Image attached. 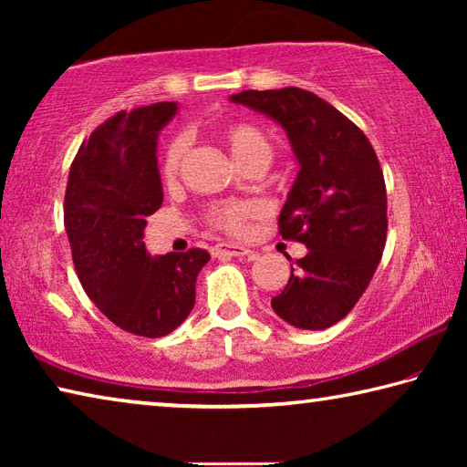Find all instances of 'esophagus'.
<instances>
[{
	"label": "esophagus",
	"instance_id": "esophagus-1",
	"mask_svg": "<svg viewBox=\"0 0 467 467\" xmlns=\"http://www.w3.org/2000/svg\"><path fill=\"white\" fill-rule=\"evenodd\" d=\"M212 253H214V257H218V259H228V257H251L253 259L257 255L255 251L241 247V244H233V243H220L214 249H212Z\"/></svg>",
	"mask_w": 467,
	"mask_h": 467
}]
</instances>
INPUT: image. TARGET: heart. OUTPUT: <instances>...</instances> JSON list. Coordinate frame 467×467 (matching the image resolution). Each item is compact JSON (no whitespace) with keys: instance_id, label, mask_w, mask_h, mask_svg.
Here are the masks:
<instances>
[{"instance_id":"1","label":"heart","mask_w":467,"mask_h":467,"mask_svg":"<svg viewBox=\"0 0 467 467\" xmlns=\"http://www.w3.org/2000/svg\"><path fill=\"white\" fill-rule=\"evenodd\" d=\"M224 144L231 150V154L241 167H249L253 162L267 164L274 156V146L264 130L251 123H231L223 130ZM187 150V140L183 136L172 138L164 154L161 158L162 177L171 181L177 177L181 161H183ZM253 214V205L247 202H228L214 205L205 212V223L228 234H243L247 231V223Z\"/></svg>"}]
</instances>
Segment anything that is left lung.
I'll return each mask as SVG.
<instances>
[{
  "instance_id": "obj_1",
  "label": "left lung",
  "mask_w": 467,
  "mask_h": 467,
  "mask_svg": "<svg viewBox=\"0 0 467 467\" xmlns=\"http://www.w3.org/2000/svg\"><path fill=\"white\" fill-rule=\"evenodd\" d=\"M231 100L278 121L300 164L278 231L309 253L290 265L272 309L300 329L336 326L358 303L385 249L387 192L375 150L358 125L313 92L244 90Z\"/></svg>"
}]
</instances>
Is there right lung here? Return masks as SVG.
<instances>
[{"instance_id": "add662e5", "label": "right lung", "mask_w": 467, "mask_h": 467, "mask_svg": "<svg viewBox=\"0 0 467 467\" xmlns=\"http://www.w3.org/2000/svg\"><path fill=\"white\" fill-rule=\"evenodd\" d=\"M175 102L119 110L90 133L69 169L63 223L82 288L133 336L162 337L187 319L205 249L150 257L146 218L162 205L156 136Z\"/></svg>"}]
</instances>
